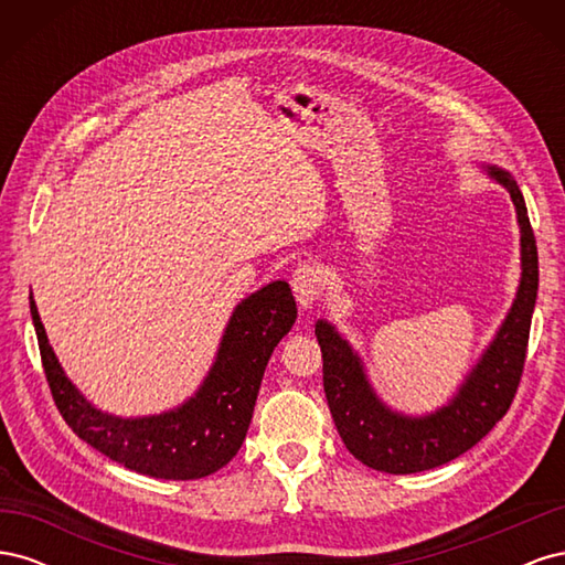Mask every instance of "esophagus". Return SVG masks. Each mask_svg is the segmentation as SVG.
<instances>
[{"instance_id":"obj_1","label":"esophagus","mask_w":565,"mask_h":565,"mask_svg":"<svg viewBox=\"0 0 565 565\" xmlns=\"http://www.w3.org/2000/svg\"><path fill=\"white\" fill-rule=\"evenodd\" d=\"M289 282H292V292H295L301 309H313V303L318 301L320 287H322L320 270L311 264H301L292 273V280H289Z\"/></svg>"}]
</instances>
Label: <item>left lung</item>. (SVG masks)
<instances>
[{"label":"left lung","instance_id":"1","mask_svg":"<svg viewBox=\"0 0 565 565\" xmlns=\"http://www.w3.org/2000/svg\"><path fill=\"white\" fill-rule=\"evenodd\" d=\"M509 193L521 233V278L500 328L452 396L431 413L409 415L391 407L374 388L363 355L330 320H316L322 351V384L337 431L347 450L384 473H417L446 465L473 448L514 401L525 363L530 318L537 299V245L519 183L507 169L476 162Z\"/></svg>","mask_w":565,"mask_h":565}]
</instances>
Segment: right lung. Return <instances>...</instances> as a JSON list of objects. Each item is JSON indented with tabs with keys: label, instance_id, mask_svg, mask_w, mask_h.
Here are the masks:
<instances>
[{
	"label": "right lung",
	"instance_id": "obj_1",
	"mask_svg": "<svg viewBox=\"0 0 565 565\" xmlns=\"http://www.w3.org/2000/svg\"><path fill=\"white\" fill-rule=\"evenodd\" d=\"M30 316L46 382L67 426L92 448L136 473L195 481L226 467L241 450L268 358L292 330L297 303L285 280H273L237 301L193 396L177 407L139 417L96 407L67 377L49 344L32 292Z\"/></svg>",
	"mask_w": 565,
	"mask_h": 565
}]
</instances>
